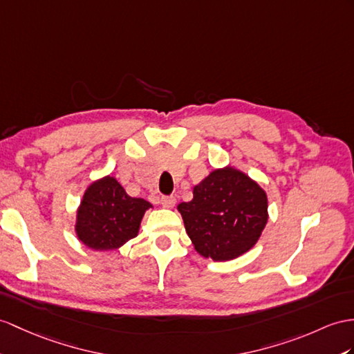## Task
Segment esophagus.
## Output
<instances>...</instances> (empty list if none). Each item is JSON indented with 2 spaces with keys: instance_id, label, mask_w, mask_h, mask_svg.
Returning a JSON list of instances; mask_svg holds the SVG:
<instances>
[{
  "instance_id": "esophagus-1",
  "label": "esophagus",
  "mask_w": 354,
  "mask_h": 354,
  "mask_svg": "<svg viewBox=\"0 0 354 354\" xmlns=\"http://www.w3.org/2000/svg\"><path fill=\"white\" fill-rule=\"evenodd\" d=\"M160 203H162L163 207H168V209H171V207H174V204H176V196H172V195H163V196L160 198Z\"/></svg>"
}]
</instances>
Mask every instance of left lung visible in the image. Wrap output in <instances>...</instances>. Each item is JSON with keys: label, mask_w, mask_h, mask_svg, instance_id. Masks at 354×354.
<instances>
[{"label": "left lung", "mask_w": 354, "mask_h": 354, "mask_svg": "<svg viewBox=\"0 0 354 354\" xmlns=\"http://www.w3.org/2000/svg\"><path fill=\"white\" fill-rule=\"evenodd\" d=\"M195 249L214 261L248 252L267 222V196L243 172L216 169L194 187L192 201L178 204Z\"/></svg>", "instance_id": "1"}]
</instances>
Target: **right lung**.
I'll use <instances>...</instances> for the list:
<instances>
[{
    "instance_id": "1",
    "label": "right lung",
    "mask_w": 354,
    "mask_h": 354,
    "mask_svg": "<svg viewBox=\"0 0 354 354\" xmlns=\"http://www.w3.org/2000/svg\"><path fill=\"white\" fill-rule=\"evenodd\" d=\"M149 207L151 204L142 198L129 196L115 178L105 177L85 192L77 210L76 234L96 251L117 249L138 234Z\"/></svg>"
}]
</instances>
